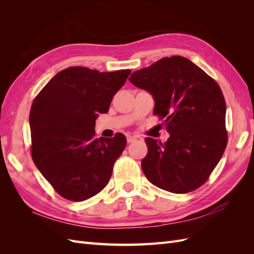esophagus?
Masks as SVG:
<instances>
[{
    "label": "esophagus",
    "instance_id": "esophagus-1",
    "mask_svg": "<svg viewBox=\"0 0 254 254\" xmlns=\"http://www.w3.org/2000/svg\"><path fill=\"white\" fill-rule=\"evenodd\" d=\"M136 139L134 136H132V135H127V142L128 143H132V142H134Z\"/></svg>",
    "mask_w": 254,
    "mask_h": 254
}]
</instances>
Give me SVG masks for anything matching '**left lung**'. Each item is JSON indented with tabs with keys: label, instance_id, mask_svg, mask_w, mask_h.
Here are the masks:
<instances>
[{
	"label": "left lung",
	"instance_id": "1",
	"mask_svg": "<svg viewBox=\"0 0 254 254\" xmlns=\"http://www.w3.org/2000/svg\"><path fill=\"white\" fill-rule=\"evenodd\" d=\"M129 81L149 92L153 114L164 119L165 143L146 137L144 175L153 186L184 194L201 187L227 146L226 102L213 78L188 58L164 57Z\"/></svg>",
	"mask_w": 254,
	"mask_h": 254
}]
</instances>
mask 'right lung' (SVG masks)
<instances>
[{"label": "right lung", "instance_id": "add662e5", "mask_svg": "<svg viewBox=\"0 0 254 254\" xmlns=\"http://www.w3.org/2000/svg\"><path fill=\"white\" fill-rule=\"evenodd\" d=\"M130 70L99 72L71 66L57 73L34 99L29 113L32 157L57 193L83 201L109 182L126 136L95 137L98 113H107Z\"/></svg>", "mask_w": 254, "mask_h": 254}]
</instances>
